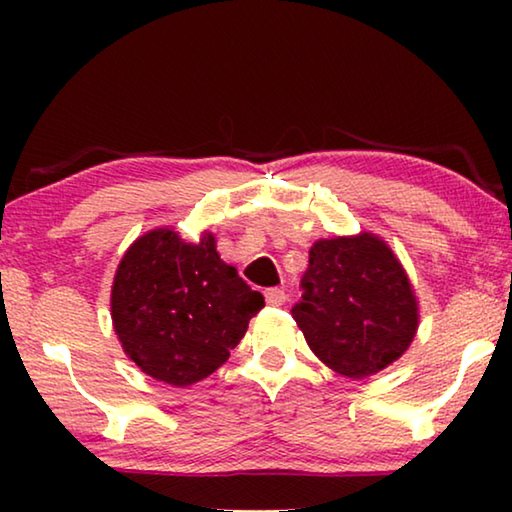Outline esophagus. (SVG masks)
Listing matches in <instances>:
<instances>
[{
  "instance_id": "1",
  "label": "esophagus",
  "mask_w": 512,
  "mask_h": 512,
  "mask_svg": "<svg viewBox=\"0 0 512 512\" xmlns=\"http://www.w3.org/2000/svg\"><path fill=\"white\" fill-rule=\"evenodd\" d=\"M266 302L271 307H282L284 302H287V293H284V289H266Z\"/></svg>"
}]
</instances>
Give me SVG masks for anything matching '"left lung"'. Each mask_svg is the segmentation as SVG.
<instances>
[{"label": "left lung", "mask_w": 512, "mask_h": 512, "mask_svg": "<svg viewBox=\"0 0 512 512\" xmlns=\"http://www.w3.org/2000/svg\"><path fill=\"white\" fill-rule=\"evenodd\" d=\"M302 300L291 309L311 352L339 375H375L409 350L418 332V300L386 241L320 239L309 250Z\"/></svg>", "instance_id": "1"}]
</instances>
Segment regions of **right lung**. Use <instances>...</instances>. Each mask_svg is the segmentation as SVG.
Segmentation results:
<instances>
[{
  "label": "right lung",
  "mask_w": 512,
  "mask_h": 512,
  "mask_svg": "<svg viewBox=\"0 0 512 512\" xmlns=\"http://www.w3.org/2000/svg\"><path fill=\"white\" fill-rule=\"evenodd\" d=\"M262 307V293L216 253L214 235L189 244L169 228L146 232L126 250L110 296L128 359L178 388L223 366Z\"/></svg>",
  "instance_id": "1"
}]
</instances>
